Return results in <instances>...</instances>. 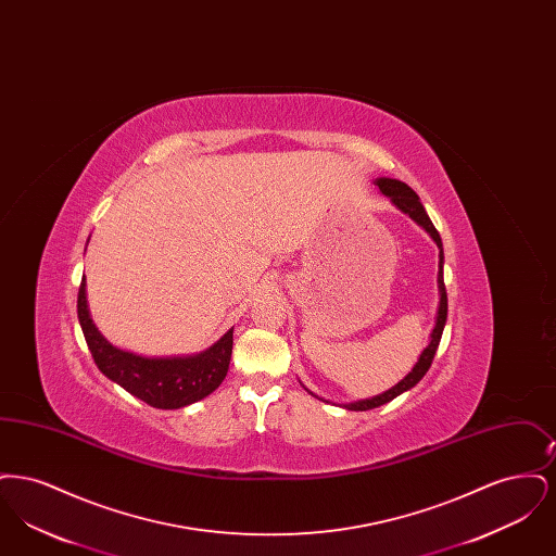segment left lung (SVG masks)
Here are the masks:
<instances>
[{
    "instance_id": "1",
    "label": "left lung",
    "mask_w": 556,
    "mask_h": 556,
    "mask_svg": "<svg viewBox=\"0 0 556 556\" xmlns=\"http://www.w3.org/2000/svg\"><path fill=\"white\" fill-rule=\"evenodd\" d=\"M375 184H377L379 191H381L383 195H388L400 211L406 212L415 223H419L425 231L433 238V241L438 243V248H440V270H438L440 306H438L435 327H433V331H431V340H429V344H427V348L421 352V356H419V361H417V365L413 367V370H410L402 381H397L392 390H388V392H383V394H379V396L344 404V408H348V410H370V408H377V406H381V404H386V402H390V400L400 396L402 392L415 388V386L424 379L425 372L429 370L431 363H433V356H435V350H438L440 340H442V331H444L446 317H448V295H446V286H444V252H442V239H440V233L435 231L433 223L429 220V216H427V212H425L419 195H417L410 187L406 186V184H402V181H397V179L379 177V179H375Z\"/></svg>"
}]
</instances>
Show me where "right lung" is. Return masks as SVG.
I'll list each match as a JSON object with an SVG mask.
<instances>
[{"mask_svg": "<svg viewBox=\"0 0 556 556\" xmlns=\"http://www.w3.org/2000/svg\"><path fill=\"white\" fill-rule=\"evenodd\" d=\"M80 329L98 369L146 404L173 410L212 394L225 379L233 350V329L216 344L193 356L146 358L110 344L87 311L85 275L77 298Z\"/></svg>", "mask_w": 556, "mask_h": 556, "instance_id": "right-lung-1", "label": "right lung"}]
</instances>
